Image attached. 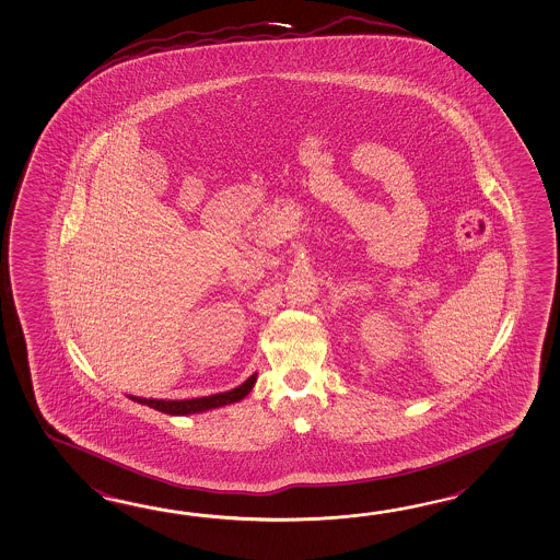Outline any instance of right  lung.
<instances>
[{
    "label": "right lung",
    "instance_id": "add662e5",
    "mask_svg": "<svg viewBox=\"0 0 560 560\" xmlns=\"http://www.w3.org/2000/svg\"><path fill=\"white\" fill-rule=\"evenodd\" d=\"M255 382H257V373H253L245 384H241V386L235 387V389L224 392V394L207 396V398L180 399V401H176V399H168V401H166V399H147L130 396V399H135L138 404H142V406H149V408L162 411V413H171V416H188V413H200V411L223 408V406H229V404H235V401H241V399L247 398L250 394V389L255 386Z\"/></svg>",
    "mask_w": 560,
    "mask_h": 560
}]
</instances>
